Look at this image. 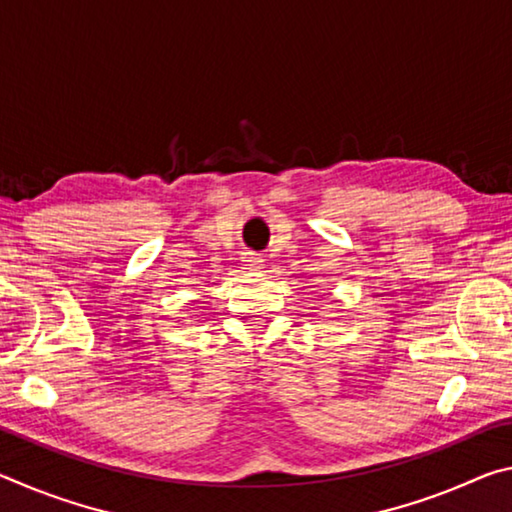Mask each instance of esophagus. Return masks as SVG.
<instances>
[{
    "mask_svg": "<svg viewBox=\"0 0 512 512\" xmlns=\"http://www.w3.org/2000/svg\"><path fill=\"white\" fill-rule=\"evenodd\" d=\"M241 264H244V268H248V271H259L262 268V257H259L257 253H246L244 257H241Z\"/></svg>",
    "mask_w": 512,
    "mask_h": 512,
    "instance_id": "34e87169",
    "label": "esophagus"
}]
</instances>
